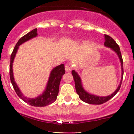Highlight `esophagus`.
<instances>
[{
  "instance_id": "obj_1",
  "label": "esophagus",
  "mask_w": 134,
  "mask_h": 134,
  "mask_svg": "<svg viewBox=\"0 0 134 134\" xmlns=\"http://www.w3.org/2000/svg\"><path fill=\"white\" fill-rule=\"evenodd\" d=\"M65 71L67 72H70V71H72V69H73V64H72L71 62H69L65 66Z\"/></svg>"
}]
</instances>
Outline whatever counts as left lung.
<instances>
[{"label": "left lung", "instance_id": "obj_1", "mask_svg": "<svg viewBox=\"0 0 134 134\" xmlns=\"http://www.w3.org/2000/svg\"><path fill=\"white\" fill-rule=\"evenodd\" d=\"M104 37V45L106 46V47L111 48L113 51H114L115 52L117 53V54L118 55L119 58L120 62H121V70H122L121 82H120V84L119 85L117 90L115 91L114 93H112L111 95L107 96V97H98V96L94 95V94H90V93H88L85 91L84 89L83 88V86H82L80 77V76L78 75V73H77L75 71L72 70V75L73 76L74 80H75V88L77 94L79 95L80 98L82 101L86 102V103L90 104H102L108 101L109 99H111V98H112V97H114V96L117 94V92L119 91L120 88H121L122 78H123V60H122V55H121L119 47L118 44H117V43L115 41V40H113L112 37H111L110 36H108V35L105 34Z\"/></svg>", "mask_w": 134, "mask_h": 134}]
</instances>
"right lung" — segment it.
<instances>
[{
	"mask_svg": "<svg viewBox=\"0 0 134 134\" xmlns=\"http://www.w3.org/2000/svg\"><path fill=\"white\" fill-rule=\"evenodd\" d=\"M37 28H35L33 30L28 32V34L23 36L21 39H19L16 45L15 46L13 52L11 54L10 65H9V77H10V80L12 83V86H13V88H14L15 91L17 95L19 96V97H20L23 100L25 101L28 104L31 105V106H36V107H43V106H46L47 105L51 104L57 98V96L59 92V83H60V81L62 80V76L65 72L64 64L59 65L52 70L47 87H46L44 92L43 93V94L38 96L37 97L32 98L25 97L21 93V91H20L19 88L15 82L13 75V69H12L13 59H14L16 52L18 50L19 45H21L25 42L31 40L33 37H36L37 36Z\"/></svg>",
	"mask_w": 134,
	"mask_h": 134,
	"instance_id": "add662e5",
	"label": "right lung"
}]
</instances>
